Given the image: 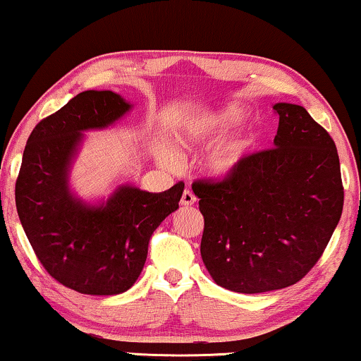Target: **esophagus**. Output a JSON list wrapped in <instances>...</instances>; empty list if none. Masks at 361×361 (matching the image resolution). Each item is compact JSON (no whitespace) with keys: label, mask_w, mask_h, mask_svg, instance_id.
Instances as JSON below:
<instances>
[{"label":"esophagus","mask_w":361,"mask_h":361,"mask_svg":"<svg viewBox=\"0 0 361 361\" xmlns=\"http://www.w3.org/2000/svg\"><path fill=\"white\" fill-rule=\"evenodd\" d=\"M195 202V195L190 192L189 189H185L184 192H182V197H180V206H192Z\"/></svg>","instance_id":"34e87169"}]
</instances>
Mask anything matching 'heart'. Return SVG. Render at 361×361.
<instances>
[{"instance_id": "b5f03b06", "label": "heart", "mask_w": 361, "mask_h": 361, "mask_svg": "<svg viewBox=\"0 0 361 361\" xmlns=\"http://www.w3.org/2000/svg\"><path fill=\"white\" fill-rule=\"evenodd\" d=\"M244 114L238 106H228V109L221 110V112L209 115V117L194 120L182 132V140L189 145L207 144L217 137L224 135L231 128L239 126L243 122ZM252 144V137H244V139L231 140L226 144H221L217 149L209 155L206 166L209 172L214 176H226V173L233 172L238 164L241 162L244 154L247 152L249 145ZM164 162L171 164V155H164Z\"/></svg>"}]
</instances>
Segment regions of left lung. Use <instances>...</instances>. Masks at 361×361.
Listing matches in <instances>:
<instances>
[{
    "instance_id": "8db88e82",
    "label": "left lung",
    "mask_w": 361,
    "mask_h": 361,
    "mask_svg": "<svg viewBox=\"0 0 361 361\" xmlns=\"http://www.w3.org/2000/svg\"><path fill=\"white\" fill-rule=\"evenodd\" d=\"M274 147L244 155L221 179L192 182L204 216L201 256L235 293L291 286L317 264L343 211L331 135L305 106L276 104Z\"/></svg>"
}]
</instances>
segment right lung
<instances>
[{
	"mask_svg": "<svg viewBox=\"0 0 361 361\" xmlns=\"http://www.w3.org/2000/svg\"><path fill=\"white\" fill-rule=\"evenodd\" d=\"M128 109L110 90L78 93L37 123L18 173V216L35 255L51 278L82 295H118L137 281L154 231L179 209L184 190V182L160 194L123 185L100 207L70 194L66 169L80 132L110 126Z\"/></svg>",
	"mask_w": 361,
	"mask_h": 361,
	"instance_id": "add662e5",
	"label": "right lung"
}]
</instances>
